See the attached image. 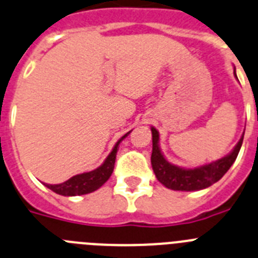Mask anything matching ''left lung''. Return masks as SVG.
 <instances>
[{
  "label": "left lung",
  "instance_id": "left-lung-1",
  "mask_svg": "<svg viewBox=\"0 0 258 258\" xmlns=\"http://www.w3.org/2000/svg\"><path fill=\"white\" fill-rule=\"evenodd\" d=\"M152 167L155 173V177L168 189L181 190V191L202 190L217 182L229 171L231 164L235 162L240 146L243 144V138H244V134H243L233 152L227 154L226 157L221 158V159H217L210 164L197 167V168H181L175 164H171L163 157L161 148H159V132L154 127H152Z\"/></svg>",
  "mask_w": 258,
  "mask_h": 258
}]
</instances>
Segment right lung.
<instances>
[{
    "instance_id": "obj_1",
    "label": "right lung",
    "mask_w": 258,
    "mask_h": 258,
    "mask_svg": "<svg viewBox=\"0 0 258 258\" xmlns=\"http://www.w3.org/2000/svg\"><path fill=\"white\" fill-rule=\"evenodd\" d=\"M131 132V131H130ZM130 132H127L124 136L119 139L117 141V144L114 145L113 150L110 152V154L106 157V159L104 161V163L101 164L99 168L94 169V171H90V172L81 173V175H76L72 178L67 180L66 182L57 185H50L46 184V186L48 189H51L52 191H55L56 194L66 197H73V196H83V194H89V192L95 191L100 186H103L105 184L108 178L112 176L113 169H114V163H115V155L118 152V145L127 135H130Z\"/></svg>"
}]
</instances>
